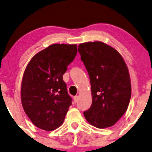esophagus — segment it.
Wrapping results in <instances>:
<instances>
[{
  "label": "esophagus",
  "instance_id": "esophagus-1",
  "mask_svg": "<svg viewBox=\"0 0 152 152\" xmlns=\"http://www.w3.org/2000/svg\"><path fill=\"white\" fill-rule=\"evenodd\" d=\"M73 99H74L75 103H77L78 102V100H79V96H75Z\"/></svg>",
  "mask_w": 152,
  "mask_h": 152
}]
</instances>
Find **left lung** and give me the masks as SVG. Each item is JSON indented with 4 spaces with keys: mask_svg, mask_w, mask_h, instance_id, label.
I'll list each match as a JSON object with an SVG mask.
<instances>
[{
    "mask_svg": "<svg viewBox=\"0 0 152 152\" xmlns=\"http://www.w3.org/2000/svg\"><path fill=\"white\" fill-rule=\"evenodd\" d=\"M91 81L92 104L84 115L91 124L104 129L115 124L127 109L132 95L130 75L122 55L101 42L78 45Z\"/></svg>",
    "mask_w": 152,
    "mask_h": 152,
    "instance_id": "left-lung-1",
    "label": "left lung"
}]
</instances>
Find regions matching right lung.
Wrapping results in <instances>:
<instances>
[{"label":"right lung","mask_w":152,"mask_h":152,"mask_svg":"<svg viewBox=\"0 0 152 152\" xmlns=\"http://www.w3.org/2000/svg\"><path fill=\"white\" fill-rule=\"evenodd\" d=\"M77 53L76 44L55 43L37 53L26 66L20 98L35 126L50 132L63 124L72 104L63 75Z\"/></svg>","instance_id":"1"}]
</instances>
